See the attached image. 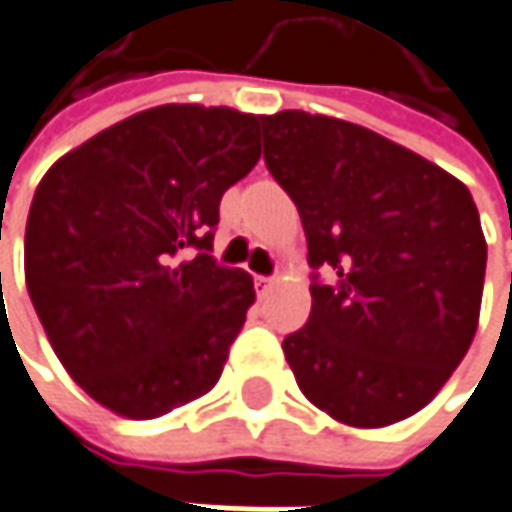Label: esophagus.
I'll return each instance as SVG.
<instances>
[{
	"label": "esophagus",
	"mask_w": 512,
	"mask_h": 512,
	"mask_svg": "<svg viewBox=\"0 0 512 512\" xmlns=\"http://www.w3.org/2000/svg\"><path fill=\"white\" fill-rule=\"evenodd\" d=\"M275 286V278H266V275H257L255 278V289H257V295L263 298V295H269V289Z\"/></svg>",
	"instance_id": "1"
}]
</instances>
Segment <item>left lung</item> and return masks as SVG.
Returning <instances> with one entry per match:
<instances>
[{
  "label": "left lung",
  "mask_w": 512,
  "mask_h": 512,
  "mask_svg": "<svg viewBox=\"0 0 512 512\" xmlns=\"http://www.w3.org/2000/svg\"><path fill=\"white\" fill-rule=\"evenodd\" d=\"M260 124L316 269L310 318L284 339L298 388L347 426L406 420L432 403L478 327L487 240L472 194L342 118L284 109Z\"/></svg>",
  "instance_id": "8db88e82"
}]
</instances>
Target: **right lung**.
<instances>
[{
    "mask_svg": "<svg viewBox=\"0 0 512 512\" xmlns=\"http://www.w3.org/2000/svg\"><path fill=\"white\" fill-rule=\"evenodd\" d=\"M260 115L165 104L66 153L37 185L25 284L63 368L115 414L208 394L255 301L220 266V199L260 159Z\"/></svg>",
    "mask_w": 512,
    "mask_h": 512,
    "instance_id": "obj_1",
    "label": "right lung"
}]
</instances>
